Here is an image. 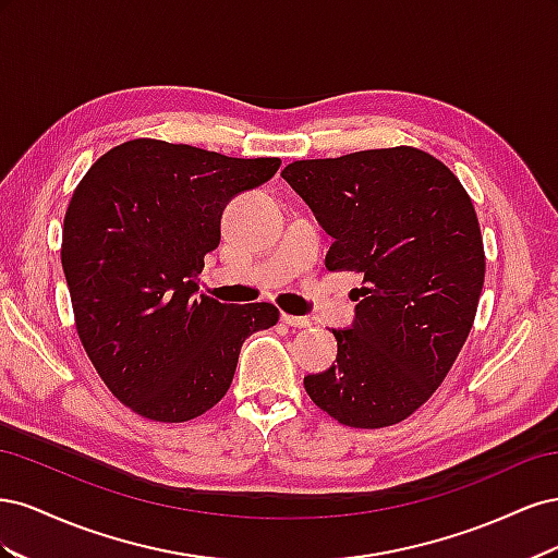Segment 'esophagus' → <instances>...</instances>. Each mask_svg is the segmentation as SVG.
I'll use <instances>...</instances> for the list:
<instances>
[{
	"mask_svg": "<svg viewBox=\"0 0 558 558\" xmlns=\"http://www.w3.org/2000/svg\"><path fill=\"white\" fill-rule=\"evenodd\" d=\"M281 320L283 324H289L293 328H310L312 320L305 318V316H293V314H281Z\"/></svg>",
	"mask_w": 558,
	"mask_h": 558,
	"instance_id": "1",
	"label": "esophagus"
}]
</instances>
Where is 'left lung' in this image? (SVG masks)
I'll list each match as a JSON object with an SVG mask.
<instances>
[{"instance_id": "left-lung-1", "label": "left lung", "mask_w": 558, "mask_h": 558, "mask_svg": "<svg viewBox=\"0 0 558 558\" xmlns=\"http://www.w3.org/2000/svg\"><path fill=\"white\" fill-rule=\"evenodd\" d=\"M281 177L335 240L330 272H361L356 318L310 398L351 428L408 418L468 340L484 286L475 207L445 162L412 146L295 160Z\"/></svg>"}]
</instances>
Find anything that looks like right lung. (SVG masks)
<instances>
[{
	"label": "right lung",
	"mask_w": 558,
	"mask_h": 558,
	"mask_svg": "<svg viewBox=\"0 0 558 558\" xmlns=\"http://www.w3.org/2000/svg\"><path fill=\"white\" fill-rule=\"evenodd\" d=\"M279 165L132 140L78 181L60 248L76 332L97 375L132 412L162 424L205 414L228 393L246 337L279 320L269 302L223 305L197 295L226 205L272 179Z\"/></svg>",
	"instance_id": "obj_1"
}]
</instances>
